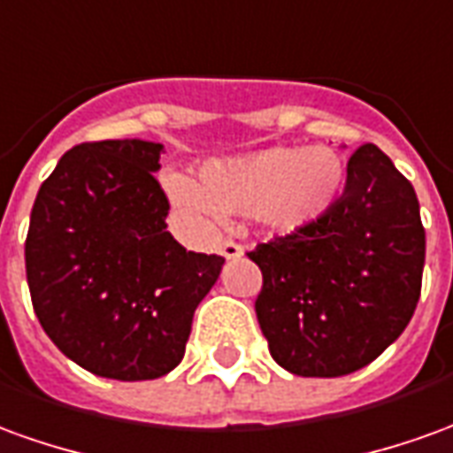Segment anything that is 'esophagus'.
Listing matches in <instances>:
<instances>
[{"instance_id":"obj_1","label":"esophagus","mask_w":453,"mask_h":453,"mask_svg":"<svg viewBox=\"0 0 453 453\" xmlns=\"http://www.w3.org/2000/svg\"><path fill=\"white\" fill-rule=\"evenodd\" d=\"M220 255L226 259L240 257V255H242V245H237L233 240H223V242H220Z\"/></svg>"}]
</instances>
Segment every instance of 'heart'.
<instances>
[{"instance_id":"b5f03b06","label":"heart","mask_w":453,"mask_h":453,"mask_svg":"<svg viewBox=\"0 0 453 453\" xmlns=\"http://www.w3.org/2000/svg\"><path fill=\"white\" fill-rule=\"evenodd\" d=\"M346 161L331 147H270L203 164L201 183L166 176V194L183 216L252 213L272 233H296L328 216L346 188Z\"/></svg>"}]
</instances>
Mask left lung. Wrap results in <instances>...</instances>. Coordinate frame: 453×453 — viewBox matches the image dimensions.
<instances>
[{
	"label": "left lung",
	"mask_w": 453,
	"mask_h": 453,
	"mask_svg": "<svg viewBox=\"0 0 453 453\" xmlns=\"http://www.w3.org/2000/svg\"><path fill=\"white\" fill-rule=\"evenodd\" d=\"M425 245L412 183L363 144L328 216L248 252L262 270L255 311L272 358L302 378L365 368L412 319Z\"/></svg>",
	"instance_id": "obj_1"
}]
</instances>
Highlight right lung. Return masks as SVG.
<instances>
[{
    "label": "right lung",
    "instance_id": "obj_1",
    "mask_svg": "<svg viewBox=\"0 0 453 453\" xmlns=\"http://www.w3.org/2000/svg\"><path fill=\"white\" fill-rule=\"evenodd\" d=\"M161 154L144 139L78 144L31 208L24 255L34 311L63 356L100 378L172 372L226 262L186 252L166 230L169 198L154 179Z\"/></svg>",
    "mask_w": 453,
    "mask_h": 453
}]
</instances>
